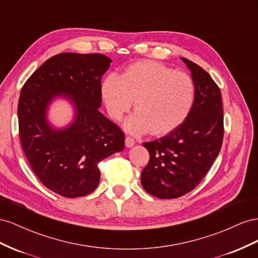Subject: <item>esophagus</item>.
<instances>
[{
    "label": "esophagus",
    "mask_w": 258,
    "mask_h": 258,
    "mask_svg": "<svg viewBox=\"0 0 258 258\" xmlns=\"http://www.w3.org/2000/svg\"><path fill=\"white\" fill-rule=\"evenodd\" d=\"M135 145V141H134V138H132V137H130V136H126L125 137V146L126 147H133Z\"/></svg>",
    "instance_id": "esophagus-1"
}]
</instances>
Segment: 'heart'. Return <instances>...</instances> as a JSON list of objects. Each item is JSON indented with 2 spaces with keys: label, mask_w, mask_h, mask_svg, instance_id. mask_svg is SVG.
Masks as SVG:
<instances>
[{
  "label": "heart",
  "mask_w": 258,
  "mask_h": 258,
  "mask_svg": "<svg viewBox=\"0 0 258 258\" xmlns=\"http://www.w3.org/2000/svg\"><path fill=\"white\" fill-rule=\"evenodd\" d=\"M100 92L114 121H121L134 101L136 112L128 117L125 128L133 134L150 131L156 136L178 128L189 117L197 99L192 78L153 60L136 61L117 78L107 77Z\"/></svg>",
  "instance_id": "1"
}]
</instances>
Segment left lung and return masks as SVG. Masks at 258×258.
I'll list each match as a JSON object with an SVG mask.
<instances>
[{"mask_svg": "<svg viewBox=\"0 0 258 258\" xmlns=\"http://www.w3.org/2000/svg\"><path fill=\"white\" fill-rule=\"evenodd\" d=\"M197 86V99L178 128L144 143L150 158L142 172V186L159 199H176L194 190L218 156L224 138L222 95L209 73L181 58Z\"/></svg>", "mask_w": 258, "mask_h": 258, "instance_id": "1", "label": "left lung"}]
</instances>
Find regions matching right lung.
Returning a JSON list of instances; mask_svg holds the SVG:
<instances>
[{
  "label": "right lung",
  "instance_id": "add662e5",
  "mask_svg": "<svg viewBox=\"0 0 258 258\" xmlns=\"http://www.w3.org/2000/svg\"><path fill=\"white\" fill-rule=\"evenodd\" d=\"M111 59L102 54L50 57L24 84L18 100L19 137L25 156L44 186L64 198L90 195L100 179L98 163L124 149V133L99 112L101 77ZM57 96L69 98L76 117L54 130L46 110Z\"/></svg>",
  "mask_w": 258,
  "mask_h": 258
}]
</instances>
